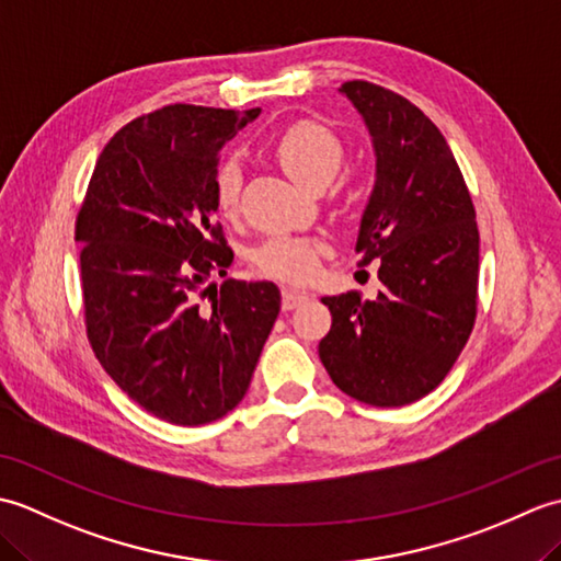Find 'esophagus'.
Masks as SVG:
<instances>
[{"instance_id": "34e87169", "label": "esophagus", "mask_w": 561, "mask_h": 561, "mask_svg": "<svg viewBox=\"0 0 561 561\" xmlns=\"http://www.w3.org/2000/svg\"><path fill=\"white\" fill-rule=\"evenodd\" d=\"M308 291H299V289H291V287H287L282 291V306H284V311H291V308H296L299 304H304L306 299H308Z\"/></svg>"}]
</instances>
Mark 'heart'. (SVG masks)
I'll list each match as a JSON object with an SVG mask.
<instances>
[{
	"label": "heart",
	"mask_w": 561,
	"mask_h": 561,
	"mask_svg": "<svg viewBox=\"0 0 561 561\" xmlns=\"http://www.w3.org/2000/svg\"><path fill=\"white\" fill-rule=\"evenodd\" d=\"M274 157L282 163L296 183L304 187H325L340 171L344 149L342 141L325 125L313 121L294 123L274 139ZM241 193V169L236 161H224L214 178V195L217 207L231 214L238 207ZM325 241L306 236H274L253 250V265L265 277H274L289 284L311 282L320 257L325 255Z\"/></svg>",
	"instance_id": "heart-1"
}]
</instances>
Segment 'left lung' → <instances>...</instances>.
<instances>
[{"mask_svg":"<svg viewBox=\"0 0 561 561\" xmlns=\"http://www.w3.org/2000/svg\"><path fill=\"white\" fill-rule=\"evenodd\" d=\"M371 135L376 181L362 214L359 267L380 260L376 299L325 296L318 354L332 383L374 408L428 396L456 364L478 313L480 233L444 135L408 99L368 81L340 87Z\"/></svg>","mask_w":561,"mask_h":561,"instance_id":"8db88e82","label":"left lung"}]
</instances>
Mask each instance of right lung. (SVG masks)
Returning a JSON list of instances; mask_svg holds the SVG:
<instances>
[{
  "instance_id": "1",
  "label": "right lung",
  "mask_w": 561,
  "mask_h": 561,
  "mask_svg": "<svg viewBox=\"0 0 561 561\" xmlns=\"http://www.w3.org/2000/svg\"><path fill=\"white\" fill-rule=\"evenodd\" d=\"M257 115L175 103L137 117L101 151L77 219L91 347L139 408L178 426L243 400L279 316L277 284H207L233 262L214 224L219 151Z\"/></svg>"
}]
</instances>
